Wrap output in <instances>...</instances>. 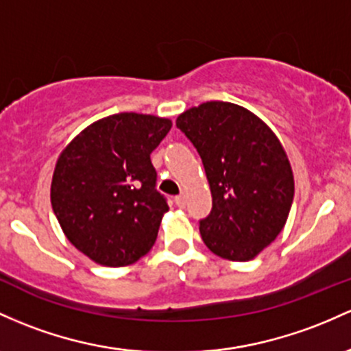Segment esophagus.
Masks as SVG:
<instances>
[{
    "label": "esophagus",
    "instance_id": "esophagus-1",
    "mask_svg": "<svg viewBox=\"0 0 351 351\" xmlns=\"http://www.w3.org/2000/svg\"><path fill=\"white\" fill-rule=\"evenodd\" d=\"M175 203H176V206H180V208H183L184 205H186V198H184V195H178V196H176Z\"/></svg>",
    "mask_w": 351,
    "mask_h": 351
}]
</instances>
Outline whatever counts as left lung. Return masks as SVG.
Returning <instances> with one entry per match:
<instances>
[{"mask_svg":"<svg viewBox=\"0 0 351 351\" xmlns=\"http://www.w3.org/2000/svg\"><path fill=\"white\" fill-rule=\"evenodd\" d=\"M176 126L202 156L210 183L203 241L225 260H253L282 232L293 203L287 152L263 119L234 103H202L183 111Z\"/></svg>","mask_w":351,"mask_h":351,"instance_id":"obj_1","label":"left lung"}]
</instances>
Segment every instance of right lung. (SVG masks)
Masks as SVG:
<instances>
[{"label": "right lung", "mask_w": 351, "mask_h": 351, "mask_svg": "<svg viewBox=\"0 0 351 351\" xmlns=\"http://www.w3.org/2000/svg\"><path fill=\"white\" fill-rule=\"evenodd\" d=\"M171 119L140 113L101 118L61 152L51 206L69 243L103 267H126L155 245L165 196L156 190L153 149Z\"/></svg>", "instance_id": "right-lung-1"}]
</instances>
